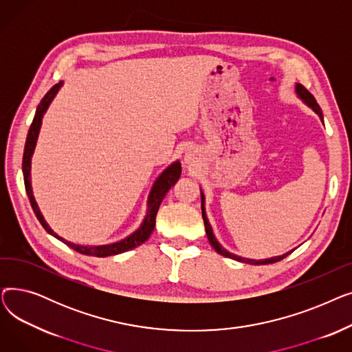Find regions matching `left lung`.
<instances>
[{"mask_svg": "<svg viewBox=\"0 0 352 352\" xmlns=\"http://www.w3.org/2000/svg\"><path fill=\"white\" fill-rule=\"evenodd\" d=\"M295 94H297V97L307 105L309 107L314 113H316L321 122L324 124V116H322V109L320 108L318 102L316 101V98H314V96L311 94V92H308L301 84H295ZM201 190V188H199ZM201 210H202V219H204V226H206V232H207V236H208V241L210 244L212 245V248L221 254L223 256H227V258H232V260L235 261H239V263H245V264H251V265H264V264H272V263H276V261H281L283 258H285L287 255H289L292 251L289 252H285L283 255H278V256H271V258H264V260H252V258H244V256H239V255H235L232 252H230L228 250H226L223 245H221L218 243V239L215 238L214 235V231H212V227L208 221V217H207V212H206V195L204 192H202L201 190Z\"/></svg>", "mask_w": 352, "mask_h": 352, "instance_id": "1", "label": "left lung"}]
</instances>
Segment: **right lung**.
Listing matches in <instances>:
<instances>
[{
	"mask_svg": "<svg viewBox=\"0 0 352 352\" xmlns=\"http://www.w3.org/2000/svg\"><path fill=\"white\" fill-rule=\"evenodd\" d=\"M63 85H64V81H60L58 84H55L47 92L45 97L41 100L40 105L36 107L35 117L32 120V124L30 126V131H28V135H27L25 148H24V157H23V174H24L25 191H27L28 199L31 202V207H32L36 218H38V221L41 223V226L45 228V231L50 235L60 239L61 243H64L65 245H68L72 250H76L80 254L92 255V256H111V255H118V254L126 252L129 250H133V248L141 245L142 243H145L146 239L150 238V235L153 234L154 227H155V217H157L160 204L162 202L165 194L168 192V190L174 186V184L181 177V162L178 160L171 162L157 177V179L153 184L150 194H148L146 212H145V217L142 219L141 226L134 232H131L129 235H126L125 238L120 239V241L111 243V244H102V245H81V244L71 243V241H68V239L60 236L57 232H54V230L50 227V224L45 221L38 204H36V201L34 198V192H32V187H31V158H32L34 151H35L36 140H38V135H40V129H41L44 114L47 113L50 104L52 102L55 96L58 94V91L61 89Z\"/></svg>",
	"mask_w": 352,
	"mask_h": 352,
	"instance_id": "1",
	"label": "right lung"
}]
</instances>
